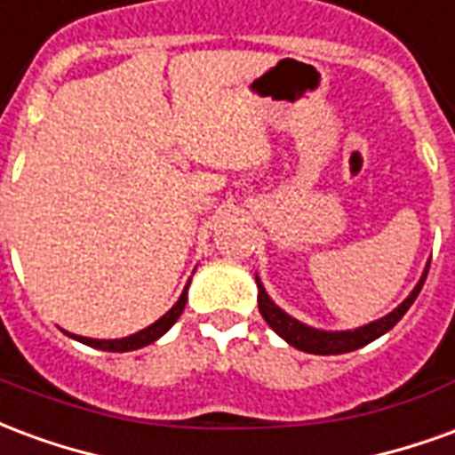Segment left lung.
<instances>
[{"instance_id":"left-lung-1","label":"left lung","mask_w":455,"mask_h":455,"mask_svg":"<svg viewBox=\"0 0 455 455\" xmlns=\"http://www.w3.org/2000/svg\"><path fill=\"white\" fill-rule=\"evenodd\" d=\"M427 273H429V263L424 267V273H421L419 283L414 285L410 295L404 302L392 309L390 315L380 316V319H375L371 324H363L355 326V329H346V331H326V329H315V326L302 324L299 319L295 316H290L283 309V307H277L270 295L266 292V287L260 283V277L256 275V285H258V309H260V315L267 322V326L275 331L280 339H285L290 346H295L299 351L305 353H315V355H336V353H348L355 351V348H361L365 343L375 341V339H380L382 334H387L392 326L400 322L404 312L410 309L411 302L417 299L419 295L421 285H424V280H427Z\"/></svg>"}]
</instances>
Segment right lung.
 Returning <instances> with one entry per match:
<instances>
[{"label":"right lung","mask_w":455,"mask_h":455,"mask_svg":"<svg viewBox=\"0 0 455 455\" xmlns=\"http://www.w3.org/2000/svg\"><path fill=\"white\" fill-rule=\"evenodd\" d=\"M188 287H189V283L185 285V290H182V295H180L178 302L170 307L168 312L160 316L158 322H153L150 326L140 329V331H136V334L126 336V339H87V336L68 334V331H65V334L70 336V339H75V341L84 343V346L100 348V351L126 353V351H136V348H143V346H148V343L158 341L160 336L165 334V331H170V326L178 322L180 315H182V309H185V305H188Z\"/></svg>","instance_id":"add662e5"}]
</instances>
